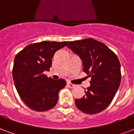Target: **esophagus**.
<instances>
[{
    "label": "esophagus",
    "mask_w": 134,
    "mask_h": 134,
    "mask_svg": "<svg viewBox=\"0 0 134 134\" xmlns=\"http://www.w3.org/2000/svg\"><path fill=\"white\" fill-rule=\"evenodd\" d=\"M67 85H68L70 88H74V86H75V85L73 84V83H71L70 82H67Z\"/></svg>",
    "instance_id": "1"
}]
</instances>
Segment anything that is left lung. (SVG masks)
Masks as SVG:
<instances>
[{
    "instance_id": "left-lung-1",
    "label": "left lung",
    "mask_w": 134,
    "mask_h": 134,
    "mask_svg": "<svg viewBox=\"0 0 134 134\" xmlns=\"http://www.w3.org/2000/svg\"><path fill=\"white\" fill-rule=\"evenodd\" d=\"M66 46L80 56L83 71L91 78L86 96L75 100L76 106L85 114L100 113L111 103L121 83L119 58L106 45L95 39L71 41Z\"/></svg>"
}]
</instances>
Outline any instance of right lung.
Masks as SVG:
<instances>
[{"label": "right lung", "instance_id": "obj_1", "mask_svg": "<svg viewBox=\"0 0 134 134\" xmlns=\"http://www.w3.org/2000/svg\"><path fill=\"white\" fill-rule=\"evenodd\" d=\"M68 41H42L27 46L16 54L13 67V79L20 98L36 111H46L56 105L58 92L66 86L64 79L46 76L52 58Z\"/></svg>", "mask_w": 134, "mask_h": 134}]
</instances>
